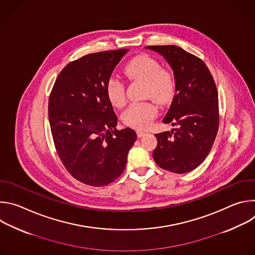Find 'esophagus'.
I'll return each instance as SVG.
<instances>
[{
	"mask_svg": "<svg viewBox=\"0 0 255 255\" xmlns=\"http://www.w3.org/2000/svg\"><path fill=\"white\" fill-rule=\"evenodd\" d=\"M145 134H146V132L145 131H143V130H137V136L140 138V137H142V136H144Z\"/></svg>",
	"mask_w": 255,
	"mask_h": 255,
	"instance_id": "1",
	"label": "esophagus"
}]
</instances>
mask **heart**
<instances>
[{"mask_svg": "<svg viewBox=\"0 0 255 255\" xmlns=\"http://www.w3.org/2000/svg\"><path fill=\"white\" fill-rule=\"evenodd\" d=\"M124 72L128 78L145 83L144 97L152 98L160 104H166L171 100L174 92L173 80L153 58L145 55L136 56L125 65ZM106 93L113 106L117 108L124 106L125 87L120 79L115 77L109 79ZM157 113L156 105L151 102L134 103L124 111L122 120L127 126L143 129L150 125Z\"/></svg>", "mask_w": 255, "mask_h": 255, "instance_id": "heart-1", "label": "heart"}]
</instances>
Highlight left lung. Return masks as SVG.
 <instances>
[{
    "mask_svg": "<svg viewBox=\"0 0 255 255\" xmlns=\"http://www.w3.org/2000/svg\"><path fill=\"white\" fill-rule=\"evenodd\" d=\"M163 56L173 71L175 95L163 123L176 126L156 134L154 161L163 169L186 173L208 156L219 127L218 92L202 59L174 45L146 46Z\"/></svg>",
    "mask_w": 255,
    "mask_h": 255,
    "instance_id": "1",
    "label": "left lung"
}]
</instances>
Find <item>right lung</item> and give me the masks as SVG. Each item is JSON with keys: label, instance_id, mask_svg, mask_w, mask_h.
Wrapping results in <instances>:
<instances>
[{"label": "right lung", "instance_id": "1", "mask_svg": "<svg viewBox=\"0 0 255 255\" xmlns=\"http://www.w3.org/2000/svg\"><path fill=\"white\" fill-rule=\"evenodd\" d=\"M128 49L85 55L58 75L48 102V118L58 156L81 183L104 187L125 169L137 138L131 128L117 130V116L106 86Z\"/></svg>", "mask_w": 255, "mask_h": 255}]
</instances>
